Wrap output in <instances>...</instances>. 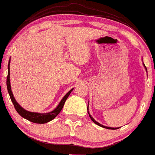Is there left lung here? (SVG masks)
I'll return each instance as SVG.
<instances>
[{
	"instance_id": "obj_1",
	"label": "left lung",
	"mask_w": 155,
	"mask_h": 155,
	"mask_svg": "<svg viewBox=\"0 0 155 155\" xmlns=\"http://www.w3.org/2000/svg\"><path fill=\"white\" fill-rule=\"evenodd\" d=\"M144 66H145V64H144ZM145 68H146V66H145ZM87 110H88V106H87ZM87 113H88V114H89V117H90V118L91 119V120H92L93 122H94V123H95V124H97V125H99V126H101V127H102V128H107V129H113V130H115V129H117V128H110V127H107V126H104V125H101L100 123H99L98 122H97L95 120H94V118H93L92 117H91V115L90 114H89V111H87Z\"/></svg>"
}]
</instances>
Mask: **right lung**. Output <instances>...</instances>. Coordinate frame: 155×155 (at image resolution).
Listing matches in <instances>:
<instances>
[{
	"label": "right lung",
	"mask_w": 155,
	"mask_h": 155,
	"mask_svg": "<svg viewBox=\"0 0 155 155\" xmlns=\"http://www.w3.org/2000/svg\"><path fill=\"white\" fill-rule=\"evenodd\" d=\"M9 62H10V60L9 61V64H8V75L7 78H6V87H7L8 92H9V97H10L11 100H12L13 105H14L16 111L23 118L26 119V120H29V121L32 122V123H39V124H44V123H48V122L51 121L52 120L56 117L58 114L60 113V111L62 109L63 106L64 105V102L66 101V99H68V97H69L70 94L71 93V91L73 90L71 89L66 95L64 96V98L61 100L60 103L58 104V105L57 106L56 108H55L53 111L50 112V113L47 114H39V113H34V112H30L27 111V110H24L22 107H21L20 105L18 104V102H16V100L15 99L14 97H13V94L12 91H11V86H10V79H9Z\"/></svg>",
	"instance_id": "right-lung-1"
}]
</instances>
